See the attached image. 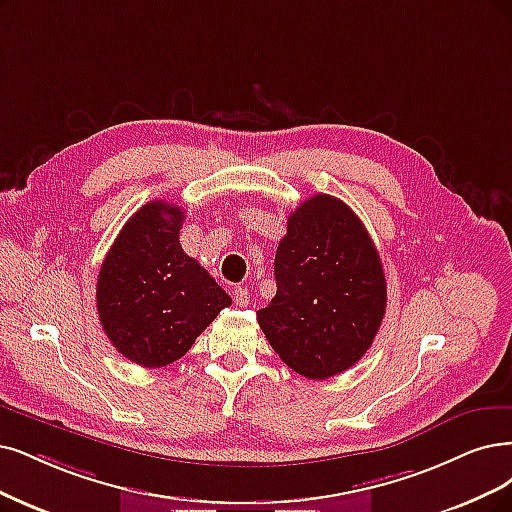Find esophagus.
<instances>
[{
    "label": "esophagus",
    "instance_id": "1",
    "mask_svg": "<svg viewBox=\"0 0 512 512\" xmlns=\"http://www.w3.org/2000/svg\"><path fill=\"white\" fill-rule=\"evenodd\" d=\"M249 289L246 287H236L234 289V304L236 306H240V308H244V306H249Z\"/></svg>",
    "mask_w": 512,
    "mask_h": 512
}]
</instances>
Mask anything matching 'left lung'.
<instances>
[{
	"instance_id": "obj_1",
	"label": "left lung",
	"mask_w": 512,
	"mask_h": 512,
	"mask_svg": "<svg viewBox=\"0 0 512 512\" xmlns=\"http://www.w3.org/2000/svg\"><path fill=\"white\" fill-rule=\"evenodd\" d=\"M276 295L257 312L270 346L308 380L361 361L386 314L382 259L352 208L329 194L301 202L276 259Z\"/></svg>"
}]
</instances>
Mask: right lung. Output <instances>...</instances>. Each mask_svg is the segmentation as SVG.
Wrapping results in <instances>:
<instances>
[{"label":"right lung","instance_id":"obj_1","mask_svg":"<svg viewBox=\"0 0 512 512\" xmlns=\"http://www.w3.org/2000/svg\"><path fill=\"white\" fill-rule=\"evenodd\" d=\"M183 219L177 204H143L113 240L99 272L103 331L113 348L141 367L179 361L217 314L232 306L215 278L183 253Z\"/></svg>","mask_w":512,"mask_h":512}]
</instances>
